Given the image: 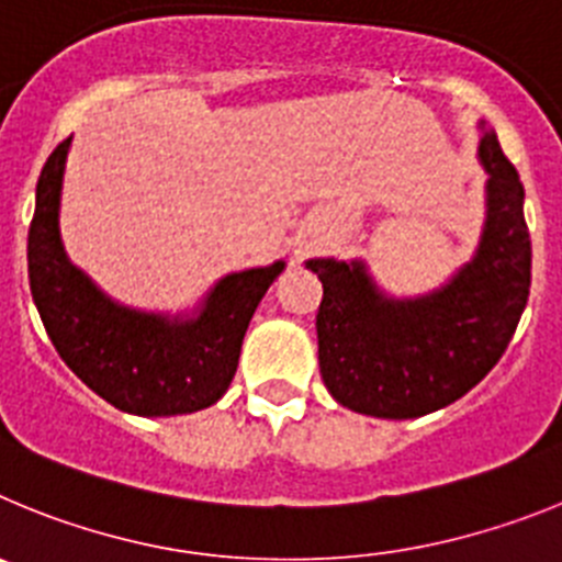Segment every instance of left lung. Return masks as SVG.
Listing matches in <instances>:
<instances>
[{
  "instance_id": "1",
  "label": "left lung",
  "mask_w": 562,
  "mask_h": 562,
  "mask_svg": "<svg viewBox=\"0 0 562 562\" xmlns=\"http://www.w3.org/2000/svg\"><path fill=\"white\" fill-rule=\"evenodd\" d=\"M486 227L475 258L445 290L416 301L382 295L360 261H306L324 284L317 362L340 405L380 419H414L475 389L513 340L532 284L524 186L498 137L479 146Z\"/></svg>"
}]
</instances>
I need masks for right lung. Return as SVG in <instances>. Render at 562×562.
I'll return each mask as SVG.
<instances>
[{"label": "right lung", "instance_id": "obj_1", "mask_svg": "<svg viewBox=\"0 0 562 562\" xmlns=\"http://www.w3.org/2000/svg\"><path fill=\"white\" fill-rule=\"evenodd\" d=\"M69 140L58 143L44 162L27 233L30 292L49 340L89 389L126 414L173 416L207 408L231 385L252 312L284 261L222 278L200 317L182 324L112 304L69 265L58 236Z\"/></svg>", "mask_w": 562, "mask_h": 562}]
</instances>
